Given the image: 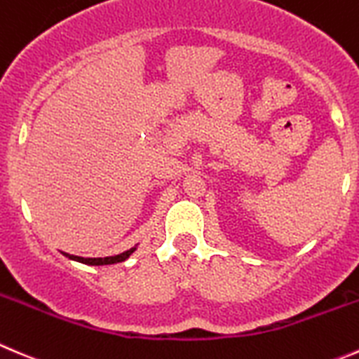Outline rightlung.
I'll list each match as a JSON object with an SVG mask.
<instances>
[{
	"mask_svg": "<svg viewBox=\"0 0 359 359\" xmlns=\"http://www.w3.org/2000/svg\"><path fill=\"white\" fill-rule=\"evenodd\" d=\"M133 250H135V247H133V249L126 250V252L117 254V256H110V257H80V256H69V254H66V256L72 257V259H75V261H80V263H86V264H96V266H98V264L121 263V261L128 259V257H130V254L133 252Z\"/></svg>",
	"mask_w": 359,
	"mask_h": 359,
	"instance_id": "add662e5",
	"label": "right lung"
}]
</instances>
